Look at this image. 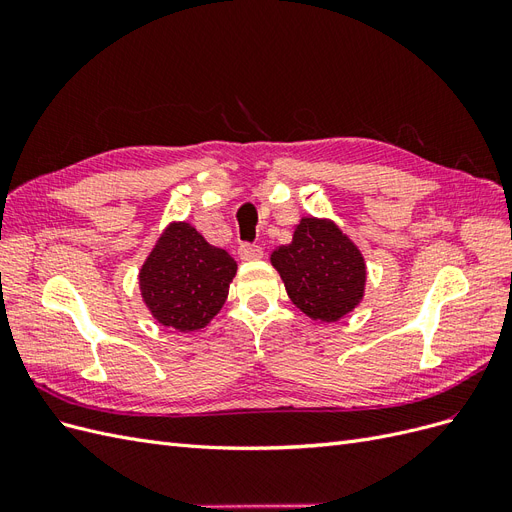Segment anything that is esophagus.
I'll return each instance as SVG.
<instances>
[{"instance_id":"obj_1","label":"esophagus","mask_w":512,"mask_h":512,"mask_svg":"<svg viewBox=\"0 0 512 512\" xmlns=\"http://www.w3.org/2000/svg\"><path fill=\"white\" fill-rule=\"evenodd\" d=\"M239 256L243 260H260L262 258V247L258 243H241Z\"/></svg>"}]
</instances>
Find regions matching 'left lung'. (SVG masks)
Returning <instances> with one entry per match:
<instances>
[{"mask_svg": "<svg viewBox=\"0 0 512 512\" xmlns=\"http://www.w3.org/2000/svg\"><path fill=\"white\" fill-rule=\"evenodd\" d=\"M271 262L290 301L309 318L335 322L363 299V256L333 222L303 218L292 243L275 250Z\"/></svg>", "mask_w": 512, "mask_h": 512, "instance_id": "obj_1", "label": "left lung"}]
</instances>
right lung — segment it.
<instances>
[{
  "label": "right lung",
  "instance_id": "1",
  "mask_svg": "<svg viewBox=\"0 0 512 512\" xmlns=\"http://www.w3.org/2000/svg\"><path fill=\"white\" fill-rule=\"evenodd\" d=\"M237 262L190 224H170L141 269V292L153 318L190 333L220 312Z\"/></svg>",
  "mask_w": 512,
  "mask_h": 512
}]
</instances>
